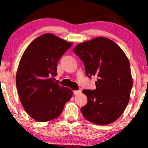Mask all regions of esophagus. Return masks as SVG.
Returning a JSON list of instances; mask_svg holds the SVG:
<instances>
[{
    "label": "esophagus",
    "mask_w": 148,
    "mask_h": 148,
    "mask_svg": "<svg viewBox=\"0 0 148 148\" xmlns=\"http://www.w3.org/2000/svg\"><path fill=\"white\" fill-rule=\"evenodd\" d=\"M73 93H74V95H79L81 93V90H74L73 91Z\"/></svg>",
    "instance_id": "34e87169"
}]
</instances>
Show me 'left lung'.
<instances>
[{"mask_svg":"<svg viewBox=\"0 0 148 148\" xmlns=\"http://www.w3.org/2000/svg\"><path fill=\"white\" fill-rule=\"evenodd\" d=\"M74 52L84 62L86 76H97L96 89L84 90L88 102L81 111L99 125L113 123L125 111L133 86L130 61L120 47L106 37L78 45Z\"/></svg>","mask_w":148,"mask_h":148,"instance_id":"8db88e82","label":"left lung"}]
</instances>
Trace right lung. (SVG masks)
Returning a JSON list of instances; mask_svg holds the SVG:
<instances>
[{"instance_id": "right-lung-1", "label": "right lung", "mask_w": 148, "mask_h": 148, "mask_svg": "<svg viewBox=\"0 0 148 148\" xmlns=\"http://www.w3.org/2000/svg\"><path fill=\"white\" fill-rule=\"evenodd\" d=\"M72 45L53 34L33 40L22 56L16 76L20 101L26 113L38 122L58 118L72 91L54 81L58 62Z\"/></svg>"}]
</instances>
